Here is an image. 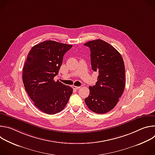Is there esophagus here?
<instances>
[{"instance_id": "obj_1", "label": "esophagus", "mask_w": 155, "mask_h": 155, "mask_svg": "<svg viewBox=\"0 0 155 155\" xmlns=\"http://www.w3.org/2000/svg\"><path fill=\"white\" fill-rule=\"evenodd\" d=\"M73 88L74 90H78V89H80V86H73Z\"/></svg>"}]
</instances>
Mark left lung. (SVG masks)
<instances>
[{"label":"left lung","mask_w":155,"mask_h":155,"mask_svg":"<svg viewBox=\"0 0 155 155\" xmlns=\"http://www.w3.org/2000/svg\"><path fill=\"white\" fill-rule=\"evenodd\" d=\"M84 45L91 51L92 70L99 75L96 84L90 86V95L84 99L91 111L98 114L112 110L125 87V69L120 53L102 40L89 41Z\"/></svg>","instance_id":"obj_1"}]
</instances>
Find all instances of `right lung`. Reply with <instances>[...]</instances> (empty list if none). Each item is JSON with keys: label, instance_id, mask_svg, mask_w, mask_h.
I'll list each match as a JSON object with an SVG mask.
<instances>
[{"label": "right lung", "instance_id": "1", "mask_svg": "<svg viewBox=\"0 0 155 155\" xmlns=\"http://www.w3.org/2000/svg\"><path fill=\"white\" fill-rule=\"evenodd\" d=\"M72 47L47 40L34 46L28 54L23 72L25 90L34 105L47 114L61 112L72 94L71 87L54 80L64 54Z\"/></svg>", "mask_w": 155, "mask_h": 155}]
</instances>
